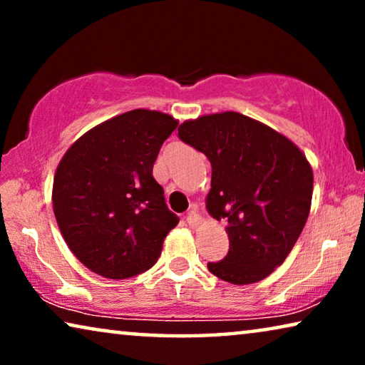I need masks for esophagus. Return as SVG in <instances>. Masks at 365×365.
<instances>
[{"label": "esophagus", "mask_w": 365, "mask_h": 365, "mask_svg": "<svg viewBox=\"0 0 365 365\" xmlns=\"http://www.w3.org/2000/svg\"><path fill=\"white\" fill-rule=\"evenodd\" d=\"M186 221H187L189 226L196 227V226H199V224H201V216H199L196 211H191V212H187Z\"/></svg>", "instance_id": "1"}]
</instances>
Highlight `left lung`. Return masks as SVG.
Here are the masks:
<instances>
[{
    "label": "left lung",
    "mask_w": 365,
    "mask_h": 365,
    "mask_svg": "<svg viewBox=\"0 0 365 365\" xmlns=\"http://www.w3.org/2000/svg\"><path fill=\"white\" fill-rule=\"evenodd\" d=\"M178 131L211 163L206 209L227 222V256L207 269L236 286L262 281L286 261L306 226L314 186L306 154L236 111L187 119Z\"/></svg>",
    "instance_id": "obj_1"
}]
</instances>
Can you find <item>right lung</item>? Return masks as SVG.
<instances>
[{"mask_svg":"<svg viewBox=\"0 0 365 365\" xmlns=\"http://www.w3.org/2000/svg\"><path fill=\"white\" fill-rule=\"evenodd\" d=\"M178 119L133 109L84 133L64 153L53 181V211L64 241L89 271L128 279L151 269L179 222L153 178Z\"/></svg>","mask_w":365,"mask_h":365,"instance_id":"obj_1","label":"right lung"}]
</instances>
